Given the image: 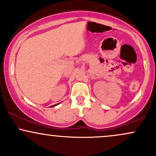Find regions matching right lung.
Masks as SVG:
<instances>
[{"mask_svg": "<svg viewBox=\"0 0 156 156\" xmlns=\"http://www.w3.org/2000/svg\"><path fill=\"white\" fill-rule=\"evenodd\" d=\"M58 104H55V105H51V107H54V106H55V105H57Z\"/></svg>", "mask_w": 156, "mask_h": 156, "instance_id": "right-lung-1", "label": "right lung"}]
</instances>
